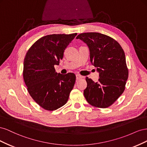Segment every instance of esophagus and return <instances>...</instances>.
<instances>
[{"instance_id":"obj_1","label":"esophagus","mask_w":147,"mask_h":147,"mask_svg":"<svg viewBox=\"0 0 147 147\" xmlns=\"http://www.w3.org/2000/svg\"><path fill=\"white\" fill-rule=\"evenodd\" d=\"M83 77H82V76H81V75H76V79L77 80H80V79H82V78H83Z\"/></svg>"}]
</instances>
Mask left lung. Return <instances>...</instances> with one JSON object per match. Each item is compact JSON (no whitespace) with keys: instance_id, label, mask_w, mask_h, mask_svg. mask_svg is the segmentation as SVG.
Returning <instances> with one entry per match:
<instances>
[{"instance_id":"left-lung-1","label":"left lung","mask_w":147,"mask_h":147,"mask_svg":"<svg viewBox=\"0 0 147 147\" xmlns=\"http://www.w3.org/2000/svg\"><path fill=\"white\" fill-rule=\"evenodd\" d=\"M76 38L87 45L91 63L99 74L97 82L86 77L87 87L84 96L92 106L109 107L123 94L128 78L123 48L113 38L98 32L82 33Z\"/></svg>"}]
</instances>
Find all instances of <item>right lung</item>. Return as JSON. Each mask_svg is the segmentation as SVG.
Returning a JSON list of instances; mask_svg holds the SVG:
<instances>
[{
    "label": "right lung",
    "instance_id": "obj_1",
    "mask_svg": "<svg viewBox=\"0 0 147 147\" xmlns=\"http://www.w3.org/2000/svg\"><path fill=\"white\" fill-rule=\"evenodd\" d=\"M77 35H46L35 42L26 53L25 84L32 99L47 110H55L65 105L74 86L75 75L57 73L54 66L59 64L65 48Z\"/></svg>",
    "mask_w": 147,
    "mask_h": 147
}]
</instances>
